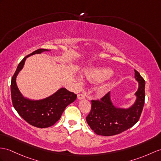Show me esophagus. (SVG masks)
Segmentation results:
<instances>
[{"label":"esophagus","mask_w":161,"mask_h":161,"mask_svg":"<svg viewBox=\"0 0 161 161\" xmlns=\"http://www.w3.org/2000/svg\"><path fill=\"white\" fill-rule=\"evenodd\" d=\"M85 96L83 95V94H82V93H79V94H78V96H77V98L78 99V100H83V99H85Z\"/></svg>","instance_id":"1"}]
</instances>
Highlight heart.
Masks as SVG:
<instances>
[{
	"label": "heart",
	"instance_id": "obj_1",
	"mask_svg": "<svg viewBox=\"0 0 161 161\" xmlns=\"http://www.w3.org/2000/svg\"><path fill=\"white\" fill-rule=\"evenodd\" d=\"M113 71L107 68H96L87 69L85 72V76L87 80L93 84H100L110 78ZM104 89H102L100 93H104Z\"/></svg>",
	"mask_w": 161,
	"mask_h": 161
}]
</instances>
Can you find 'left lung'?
I'll list each match as a JSON object with an SVG mask.
<instances>
[{"instance_id":"left-lung-1","label":"left lung","mask_w":161,"mask_h":161,"mask_svg":"<svg viewBox=\"0 0 161 161\" xmlns=\"http://www.w3.org/2000/svg\"><path fill=\"white\" fill-rule=\"evenodd\" d=\"M135 78L138 82L135 103L128 108L113 104L111 92L100 100L92 101V110L86 120L96 134L102 136L115 135L128 130L139 121L145 100V80L135 69Z\"/></svg>"}]
</instances>
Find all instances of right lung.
I'll return each mask as SVG.
<instances>
[{"label":"right lung","instance_id":"add662e5","mask_svg":"<svg viewBox=\"0 0 161 161\" xmlns=\"http://www.w3.org/2000/svg\"><path fill=\"white\" fill-rule=\"evenodd\" d=\"M49 51L47 49H38L26 56L18 64L11 83V99L15 111L26 122L40 128H48L55 124L61 118L66 107L76 99V94L64 87L41 100L29 99L19 92L16 84V78L24 67L26 58L33 54Z\"/></svg>","mask_w":161,"mask_h":161}]
</instances>
